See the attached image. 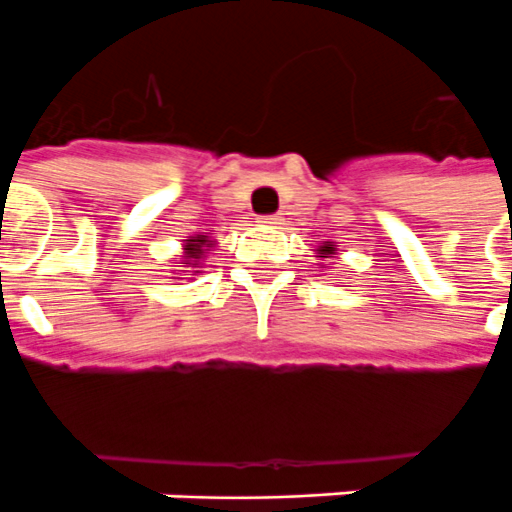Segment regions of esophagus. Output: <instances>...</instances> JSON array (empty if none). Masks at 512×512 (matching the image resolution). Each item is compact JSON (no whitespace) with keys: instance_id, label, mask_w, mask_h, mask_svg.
<instances>
[{"instance_id":"1","label":"esophagus","mask_w":512,"mask_h":512,"mask_svg":"<svg viewBox=\"0 0 512 512\" xmlns=\"http://www.w3.org/2000/svg\"><path fill=\"white\" fill-rule=\"evenodd\" d=\"M263 225H282V214H266V217H260Z\"/></svg>"}]
</instances>
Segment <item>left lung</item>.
Masks as SVG:
<instances>
[{"label": "left lung", "instance_id": "8db88e82", "mask_svg": "<svg viewBox=\"0 0 512 512\" xmlns=\"http://www.w3.org/2000/svg\"><path fill=\"white\" fill-rule=\"evenodd\" d=\"M320 252H325V255H328V252H333V246L328 244V246H325V249H320Z\"/></svg>", "mask_w": 512, "mask_h": 512}]
</instances>
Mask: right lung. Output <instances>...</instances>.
Here are the masks:
<instances>
[{
    "label": "right lung",
    "mask_w": 512,
    "mask_h": 512,
    "mask_svg": "<svg viewBox=\"0 0 512 512\" xmlns=\"http://www.w3.org/2000/svg\"><path fill=\"white\" fill-rule=\"evenodd\" d=\"M195 240L199 241L198 245H195L194 241H192V244H187V249H189L187 257H189V263H192V266H195V263H198V257H200V246H203V241H206V238H195Z\"/></svg>",
    "instance_id": "obj_1"
}]
</instances>
